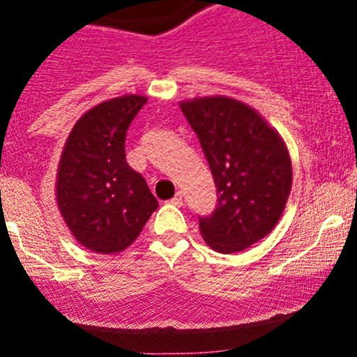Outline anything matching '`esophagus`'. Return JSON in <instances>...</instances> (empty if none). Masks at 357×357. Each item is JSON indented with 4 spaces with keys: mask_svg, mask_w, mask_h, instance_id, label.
Returning a JSON list of instances; mask_svg holds the SVG:
<instances>
[{
    "mask_svg": "<svg viewBox=\"0 0 357 357\" xmlns=\"http://www.w3.org/2000/svg\"><path fill=\"white\" fill-rule=\"evenodd\" d=\"M169 204L176 205V207H181V205H183V193H181V192L176 193V195L172 197L171 200H169Z\"/></svg>",
    "mask_w": 357,
    "mask_h": 357,
    "instance_id": "34e87169",
    "label": "esophagus"
}]
</instances>
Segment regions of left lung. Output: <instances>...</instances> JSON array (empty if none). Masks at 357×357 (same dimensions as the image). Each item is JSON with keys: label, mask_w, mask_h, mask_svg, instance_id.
I'll return each mask as SVG.
<instances>
[{"label": "left lung", "mask_w": 357, "mask_h": 357, "mask_svg": "<svg viewBox=\"0 0 357 357\" xmlns=\"http://www.w3.org/2000/svg\"><path fill=\"white\" fill-rule=\"evenodd\" d=\"M218 188V205L199 215L205 242L222 254L264 238L289 200L291 162L285 143L264 119L233 98L181 103Z\"/></svg>", "instance_id": "left-lung-1"}]
</instances>
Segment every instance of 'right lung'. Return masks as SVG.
Here are the masks:
<instances>
[{"instance_id": "right-lung-1", "label": "right lung", "mask_w": 357, "mask_h": 357, "mask_svg": "<svg viewBox=\"0 0 357 357\" xmlns=\"http://www.w3.org/2000/svg\"><path fill=\"white\" fill-rule=\"evenodd\" d=\"M146 103L131 95L86 112L68 135L59 165L56 200L79 243L98 254L131 245L158 202L126 162V135Z\"/></svg>"}]
</instances>
